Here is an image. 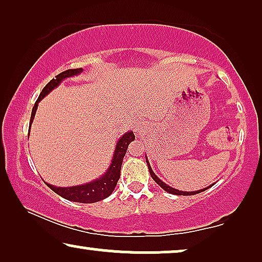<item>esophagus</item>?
<instances>
[{"label":"esophagus","instance_id":"obj_1","mask_svg":"<svg viewBox=\"0 0 262 262\" xmlns=\"http://www.w3.org/2000/svg\"><path fill=\"white\" fill-rule=\"evenodd\" d=\"M136 130H137V132H142L143 126H142V125H138V127H136Z\"/></svg>","mask_w":262,"mask_h":262}]
</instances>
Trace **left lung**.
Returning <instances> with one entry per match:
<instances>
[{
  "label": "left lung",
  "instance_id": "left-lung-1",
  "mask_svg": "<svg viewBox=\"0 0 262 262\" xmlns=\"http://www.w3.org/2000/svg\"><path fill=\"white\" fill-rule=\"evenodd\" d=\"M146 163H148V167H149V171H150V175H151V178L154 179V180H155L157 184H159L161 187H162L164 191H167V192H169V193H171V194H177V195H193V194H196V193H200V192H203V191H205V189H200V191H196V192H182V191H178V189H175V188H173V187H170V186H168V185H166L164 184L163 181H161L159 178L156 177L155 175V173H154L152 171V169H151V167H150V164H149V162H148V160H146Z\"/></svg>",
  "mask_w": 262,
  "mask_h": 262
}]
</instances>
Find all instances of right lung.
I'll return each instance as SVG.
<instances>
[{"label":"right lung","instance_id":"add662e5","mask_svg":"<svg viewBox=\"0 0 262 262\" xmlns=\"http://www.w3.org/2000/svg\"><path fill=\"white\" fill-rule=\"evenodd\" d=\"M81 71L82 69H68L66 71H63V73L57 75L55 78H52V80L45 85L44 89H42L40 93V95H39V98L37 99V101L34 103L33 110H32L30 126L32 121L34 119V114H35V111H37L38 102L40 101L45 95H48L53 88L57 87V85H58L64 78L80 74ZM132 141H135L134 132H127L126 135H124L123 137L119 139V142L117 143L116 152H114L113 161L112 163H111V167L108 168V170L106 171V174L103 175L102 178L98 179V180L93 181L91 184L76 186V187H69V188L55 187V186L49 185V184L46 185H48L53 192L62 196V198L71 200V202L88 204V203L100 202V200L107 198V196H110L111 193L113 192V189L116 188L117 182L120 178V168H121V164H123V159L125 154H126L128 144H130Z\"/></svg>","mask_w":262,"mask_h":262}]
</instances>
